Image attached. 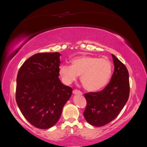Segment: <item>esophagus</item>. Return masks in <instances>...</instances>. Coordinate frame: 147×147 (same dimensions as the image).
<instances>
[{
  "mask_svg": "<svg viewBox=\"0 0 147 147\" xmlns=\"http://www.w3.org/2000/svg\"><path fill=\"white\" fill-rule=\"evenodd\" d=\"M73 94H79V95H82L83 93L81 92V91H78V90H74L73 91Z\"/></svg>",
  "mask_w": 147,
  "mask_h": 147,
  "instance_id": "obj_1",
  "label": "esophagus"
}]
</instances>
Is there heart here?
<instances>
[{
  "label": "heart",
  "instance_id": "obj_1",
  "mask_svg": "<svg viewBox=\"0 0 147 147\" xmlns=\"http://www.w3.org/2000/svg\"><path fill=\"white\" fill-rule=\"evenodd\" d=\"M72 65L61 64L59 73L63 82L69 84L80 75V81L85 90L97 91L104 88L112 76V64L105 58L85 56L74 58Z\"/></svg>",
  "mask_w": 147,
  "mask_h": 147
}]
</instances>
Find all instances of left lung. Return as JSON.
Returning a JSON list of instances; mask_svg holds the SVG:
<instances>
[{"mask_svg": "<svg viewBox=\"0 0 147 147\" xmlns=\"http://www.w3.org/2000/svg\"><path fill=\"white\" fill-rule=\"evenodd\" d=\"M115 66L110 83L103 90L84 94L87 102L83 115L92 126L100 127L116 118L129 96V73L126 66L112 55Z\"/></svg>", "mask_w": 147, "mask_h": 147, "instance_id": "obj_1", "label": "left lung"}]
</instances>
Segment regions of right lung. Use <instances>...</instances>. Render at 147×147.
I'll list each match as a JSON object with an SVG mask.
<instances>
[{
	"label": "right lung",
	"mask_w": 147,
	"mask_h": 147,
	"mask_svg": "<svg viewBox=\"0 0 147 147\" xmlns=\"http://www.w3.org/2000/svg\"><path fill=\"white\" fill-rule=\"evenodd\" d=\"M61 55L37 53L26 60L18 73L17 105L26 119L38 129L54 126L72 96V89L58 78Z\"/></svg>",
	"instance_id": "add662e5"
}]
</instances>
